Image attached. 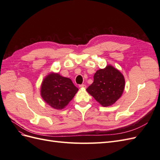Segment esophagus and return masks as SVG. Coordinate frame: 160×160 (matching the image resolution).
Returning <instances> with one entry per match:
<instances>
[{
    "mask_svg": "<svg viewBox=\"0 0 160 160\" xmlns=\"http://www.w3.org/2000/svg\"><path fill=\"white\" fill-rule=\"evenodd\" d=\"M79 88H83V89H85V88H86V85H84V84H82V85H79Z\"/></svg>",
    "mask_w": 160,
    "mask_h": 160,
    "instance_id": "esophagus-1",
    "label": "esophagus"
}]
</instances>
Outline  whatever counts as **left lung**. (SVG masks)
<instances>
[{
  "instance_id": "8db88e82",
  "label": "left lung",
  "mask_w": 160,
  "mask_h": 160,
  "mask_svg": "<svg viewBox=\"0 0 160 160\" xmlns=\"http://www.w3.org/2000/svg\"><path fill=\"white\" fill-rule=\"evenodd\" d=\"M93 83L87 91L103 107L112 105L122 97L125 89L124 76L111 65L96 71Z\"/></svg>"
}]
</instances>
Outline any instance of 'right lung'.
<instances>
[{
  "mask_svg": "<svg viewBox=\"0 0 160 160\" xmlns=\"http://www.w3.org/2000/svg\"><path fill=\"white\" fill-rule=\"evenodd\" d=\"M78 90L69 78L51 72L42 81L41 95L51 108L61 110L69 104Z\"/></svg>",
  "mask_w": 160,
  "mask_h": 160,
  "instance_id": "1",
  "label": "right lung"
}]
</instances>
